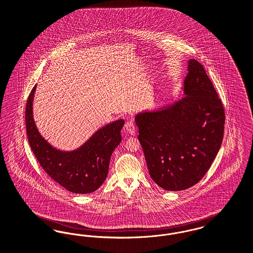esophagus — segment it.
Listing matches in <instances>:
<instances>
[{
    "label": "esophagus",
    "instance_id": "1",
    "mask_svg": "<svg viewBox=\"0 0 253 253\" xmlns=\"http://www.w3.org/2000/svg\"><path fill=\"white\" fill-rule=\"evenodd\" d=\"M124 128L126 130L127 133H129L130 134H135L136 132V128H135V125H134V121L131 119V120H127L125 125H124Z\"/></svg>",
    "mask_w": 253,
    "mask_h": 253
}]
</instances>
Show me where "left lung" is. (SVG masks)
I'll return each mask as SVG.
<instances>
[{
    "instance_id": "obj_1",
    "label": "left lung",
    "mask_w": 253,
    "mask_h": 253,
    "mask_svg": "<svg viewBox=\"0 0 253 253\" xmlns=\"http://www.w3.org/2000/svg\"><path fill=\"white\" fill-rule=\"evenodd\" d=\"M186 95L175 104L135 116L149 175L162 188L179 191L199 182L216 158L224 129V109L205 68L188 62Z\"/></svg>"
}]
</instances>
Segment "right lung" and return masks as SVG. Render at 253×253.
I'll return each instance as SVG.
<instances>
[{
	"label": "right lung",
	"mask_w": 253,
	"mask_h": 253,
	"mask_svg": "<svg viewBox=\"0 0 253 253\" xmlns=\"http://www.w3.org/2000/svg\"><path fill=\"white\" fill-rule=\"evenodd\" d=\"M35 89L36 86L31 89L26 107L27 134L35 158L46 174L70 192L95 191L108 175L111 156L121 141L124 120L119 119L100 128L75 151H61L47 143L36 128L32 114Z\"/></svg>",
	"instance_id": "right-lung-1"
}]
</instances>
